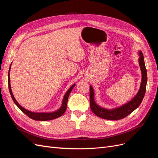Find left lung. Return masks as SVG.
<instances>
[{
	"mask_svg": "<svg viewBox=\"0 0 158 158\" xmlns=\"http://www.w3.org/2000/svg\"><path fill=\"white\" fill-rule=\"evenodd\" d=\"M139 65L142 73V82L140 87L136 95L130 102L117 108L107 109L99 106L94 100V92L92 86L89 85V99L90 108L92 112L97 116L107 120L116 121L126 117L129 114L139 107L146 93L147 84V71L144 63V56L141 51L139 52Z\"/></svg>",
	"mask_w": 158,
	"mask_h": 158,
	"instance_id": "8db88e82",
	"label": "left lung"
}]
</instances>
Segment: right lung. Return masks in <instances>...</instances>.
I'll return each instance as SVG.
<instances>
[{"label":"right lung","instance_id":"1","mask_svg":"<svg viewBox=\"0 0 158 158\" xmlns=\"http://www.w3.org/2000/svg\"><path fill=\"white\" fill-rule=\"evenodd\" d=\"M11 66V64H10ZM10 69H9V72H8V89L9 91H10V94L11 95V97L13 99L14 102L15 103V104L18 106V107L20 109L21 111L25 113L27 116L29 117L30 118L33 119L35 121H49V120H52V119H55L58 118L60 116L63 115V114L64 113L66 109V106H67V102H68V99L69 97V95L71 92V91L73 90V88L74 87L75 84H73L72 86L69 89V90L66 92L63 98V103H62V106L61 107L56 111L54 112H51V113H35V112H32L30 111H28V110L26 109L25 108L22 107L20 104L18 103V102L16 100V99L14 98L13 94L12 92V89H11V86H10Z\"/></svg>","mask_w":158,"mask_h":158}]
</instances>
